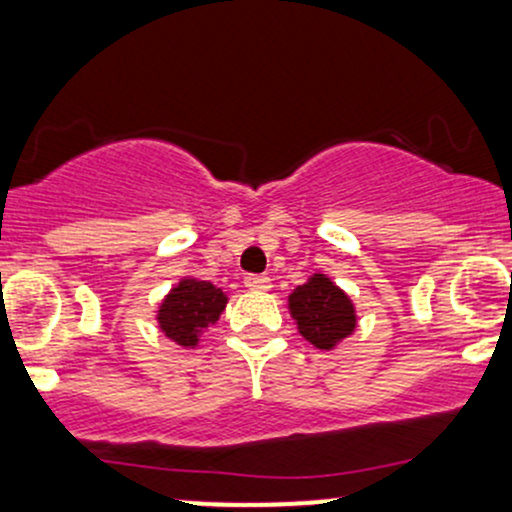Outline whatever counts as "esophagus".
Wrapping results in <instances>:
<instances>
[{
	"mask_svg": "<svg viewBox=\"0 0 512 512\" xmlns=\"http://www.w3.org/2000/svg\"><path fill=\"white\" fill-rule=\"evenodd\" d=\"M245 286L252 291H269L272 289V279L264 274H250V276H245Z\"/></svg>",
	"mask_w": 512,
	"mask_h": 512,
	"instance_id": "1",
	"label": "esophagus"
}]
</instances>
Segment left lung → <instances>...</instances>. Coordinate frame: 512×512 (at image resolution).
Instances as JSON below:
<instances>
[{"instance_id":"obj_1","label":"left lung","mask_w":512,"mask_h":512,"mask_svg":"<svg viewBox=\"0 0 512 512\" xmlns=\"http://www.w3.org/2000/svg\"><path fill=\"white\" fill-rule=\"evenodd\" d=\"M291 317L310 344L330 351L356 330V310L349 296L325 274H313L289 296Z\"/></svg>"}]
</instances>
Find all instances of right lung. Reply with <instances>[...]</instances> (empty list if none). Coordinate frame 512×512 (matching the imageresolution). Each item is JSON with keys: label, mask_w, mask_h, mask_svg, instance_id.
<instances>
[{"label": "right lung", "mask_w": 512, "mask_h": 512, "mask_svg": "<svg viewBox=\"0 0 512 512\" xmlns=\"http://www.w3.org/2000/svg\"><path fill=\"white\" fill-rule=\"evenodd\" d=\"M228 298L209 281L182 279L158 308V327L178 346L195 349L202 332L219 320Z\"/></svg>", "instance_id": "1"}]
</instances>
